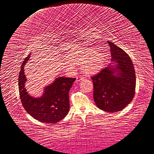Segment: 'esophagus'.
Returning a JSON list of instances; mask_svg holds the SVG:
<instances>
[{"mask_svg":"<svg viewBox=\"0 0 154 154\" xmlns=\"http://www.w3.org/2000/svg\"><path fill=\"white\" fill-rule=\"evenodd\" d=\"M83 79H84V77H82V76H79V77H77L76 81H77V82H79V81H81L83 80Z\"/></svg>","mask_w":154,"mask_h":154,"instance_id":"34e87169","label":"esophagus"}]
</instances>
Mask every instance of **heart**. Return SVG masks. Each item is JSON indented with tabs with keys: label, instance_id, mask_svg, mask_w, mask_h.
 Wrapping results in <instances>:
<instances>
[{
	"label": "heart",
	"instance_id": "obj_1",
	"mask_svg": "<svg viewBox=\"0 0 154 154\" xmlns=\"http://www.w3.org/2000/svg\"><path fill=\"white\" fill-rule=\"evenodd\" d=\"M73 61L82 64L83 72L87 75L98 73L105 63V54L93 48H85L77 51L71 54Z\"/></svg>",
	"mask_w": 154,
	"mask_h": 154
}]
</instances>
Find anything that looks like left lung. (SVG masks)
I'll return each mask as SVG.
<instances>
[{"instance_id":"8db88e82","label":"left lung","mask_w":154,"mask_h":154,"mask_svg":"<svg viewBox=\"0 0 154 154\" xmlns=\"http://www.w3.org/2000/svg\"><path fill=\"white\" fill-rule=\"evenodd\" d=\"M107 43L111 48V63L91 79L97 106L112 113L120 111L132 102L136 79L131 57L115 44Z\"/></svg>"}]
</instances>
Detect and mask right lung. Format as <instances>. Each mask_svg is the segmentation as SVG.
Listing matches in <instances>:
<instances>
[{
	"label": "right lung",
	"mask_w": 154,
	"mask_h": 154,
	"mask_svg": "<svg viewBox=\"0 0 154 154\" xmlns=\"http://www.w3.org/2000/svg\"><path fill=\"white\" fill-rule=\"evenodd\" d=\"M24 59L20 71L18 88L20 97L26 111L36 120L47 123H56L65 117L70 109L69 91L75 78L58 77L51 84L44 88L39 97L31 96L26 90L27 81L24 66L30 59Z\"/></svg>",
	"instance_id": "1"
}]
</instances>
